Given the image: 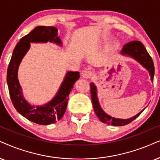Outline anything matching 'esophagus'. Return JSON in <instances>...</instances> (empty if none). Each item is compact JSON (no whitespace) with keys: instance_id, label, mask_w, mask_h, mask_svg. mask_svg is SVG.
<instances>
[{"instance_id":"34e87169","label":"esophagus","mask_w":160,"mask_h":160,"mask_svg":"<svg viewBox=\"0 0 160 160\" xmlns=\"http://www.w3.org/2000/svg\"><path fill=\"white\" fill-rule=\"evenodd\" d=\"M94 75V72L90 69H84L82 72V76L84 78H91Z\"/></svg>"}]
</instances>
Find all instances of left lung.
<instances>
[{
    "label": "left lung",
    "mask_w": 160,
    "mask_h": 160,
    "mask_svg": "<svg viewBox=\"0 0 160 160\" xmlns=\"http://www.w3.org/2000/svg\"><path fill=\"white\" fill-rule=\"evenodd\" d=\"M122 54H127V55L132 57L135 60H137L139 62H140L150 74L151 80H153V74H154V66H153V62L150 54L148 53L146 48L143 46V44L140 41L138 40H133L123 46L122 50ZM90 91L91 96H92V101L93 107H94L95 114L99 118L101 122L106 123L108 125H114V126H123V125H128L129 123L134 120L139 114L143 112V110L136 116L131 117L130 119L127 120H121V119H117L114 117H110L109 115L106 114L102 108H100V104H99L98 96H97V88L94 83L91 82L90 84Z\"/></svg>",
    "instance_id": "left-lung-1"
}]
</instances>
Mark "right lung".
Instances as JSON below:
<instances>
[{
  "mask_svg": "<svg viewBox=\"0 0 160 160\" xmlns=\"http://www.w3.org/2000/svg\"><path fill=\"white\" fill-rule=\"evenodd\" d=\"M54 42L61 44L58 37V29L54 26H38L20 40L14 49L7 68V80L10 98L18 113L27 120L39 125L56 122L63 116L67 107L68 94L77 80L80 78L78 72H68L53 100L43 106H32L23 99L21 87L18 80V68L22 58L30 47V43Z\"/></svg>",
  "mask_w": 160,
  "mask_h": 160,
  "instance_id": "obj_1",
  "label": "right lung"
}]
</instances>
